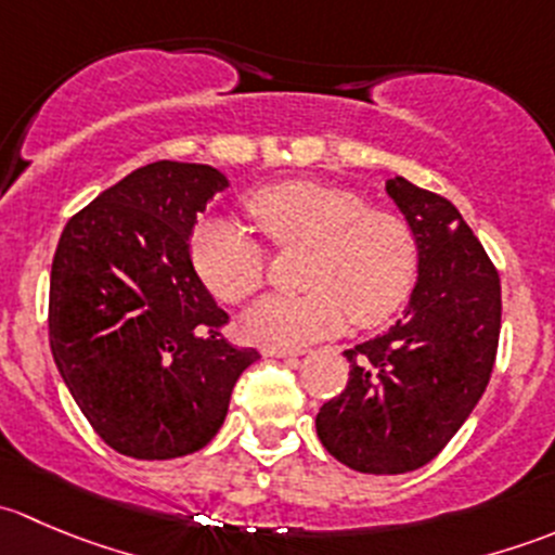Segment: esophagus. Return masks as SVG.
Returning <instances> with one entry per match:
<instances>
[{
	"label": "esophagus",
	"instance_id": "34e87169",
	"mask_svg": "<svg viewBox=\"0 0 555 555\" xmlns=\"http://www.w3.org/2000/svg\"><path fill=\"white\" fill-rule=\"evenodd\" d=\"M268 357H284V360H295V357H304V349H284V346H266Z\"/></svg>",
	"mask_w": 555,
	"mask_h": 555
}]
</instances>
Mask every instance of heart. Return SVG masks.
Listing matches in <instances>:
<instances>
[{
    "mask_svg": "<svg viewBox=\"0 0 555 555\" xmlns=\"http://www.w3.org/2000/svg\"><path fill=\"white\" fill-rule=\"evenodd\" d=\"M246 211L279 249H309L306 295H273L251 306L244 327L262 346H300L338 333L351 317L373 327L411 295L418 246L395 211L367 209L360 193L322 182H279L255 190ZM201 282L225 304H242L266 282V251L238 225L211 217L190 236Z\"/></svg>",
    "mask_w": 555,
    "mask_h": 555,
    "instance_id": "obj_1",
    "label": "heart"
}]
</instances>
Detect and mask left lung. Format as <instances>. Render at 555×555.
<instances>
[{"instance_id": "obj_1", "label": "left lung", "mask_w": 555, "mask_h": 555, "mask_svg": "<svg viewBox=\"0 0 555 555\" xmlns=\"http://www.w3.org/2000/svg\"><path fill=\"white\" fill-rule=\"evenodd\" d=\"M384 190L416 238L418 276L402 317L344 351L349 384L319 408L317 435L357 473L402 475L433 462L483 397L502 287L449 198L405 177L386 179Z\"/></svg>"}]
</instances>
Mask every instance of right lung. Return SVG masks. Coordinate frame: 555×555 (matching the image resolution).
Returning <instances> with one entry per match:
<instances>
[{
    "instance_id": "1",
    "label": "right lung",
    "mask_w": 555,
    "mask_h": 555,
    "mask_svg": "<svg viewBox=\"0 0 555 555\" xmlns=\"http://www.w3.org/2000/svg\"><path fill=\"white\" fill-rule=\"evenodd\" d=\"M228 177L158 160L66 222L50 268V351L82 416L131 459H177L222 427L260 360L220 333L228 313L195 273V220Z\"/></svg>"
}]
</instances>
